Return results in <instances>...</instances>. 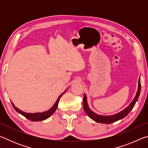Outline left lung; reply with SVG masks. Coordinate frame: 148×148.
Returning a JSON list of instances; mask_svg holds the SVG:
<instances>
[{
	"instance_id": "obj_1",
	"label": "left lung",
	"mask_w": 148,
	"mask_h": 148,
	"mask_svg": "<svg viewBox=\"0 0 148 148\" xmlns=\"http://www.w3.org/2000/svg\"><path fill=\"white\" fill-rule=\"evenodd\" d=\"M140 89H141V84H140V79L139 78L138 89L136 97H134V100L132 101V102L130 104V105L128 107L126 108L124 110H123L122 112H119V113L117 114L112 115V116H99V115L95 114L93 112H92L91 110L89 109L88 104H87L86 95H84V101H83L84 109L85 110V112H86V114H87V116H88L90 118L92 119V120H94L95 121H96L97 123H106V124L112 123L123 119V117L127 116V115L129 114V112L131 111L132 108H133V107L135 105V103H136V101H138V99L139 95L140 93Z\"/></svg>"
}]
</instances>
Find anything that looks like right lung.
<instances>
[{
	"mask_svg": "<svg viewBox=\"0 0 148 148\" xmlns=\"http://www.w3.org/2000/svg\"><path fill=\"white\" fill-rule=\"evenodd\" d=\"M63 92V93H64ZM63 93H62L60 96L59 97V98L57 99V101L55 104L53 106V107L51 108H50L48 111L47 112H42V113H34V114H32V113H25V112H24L23 111H21V110H20L19 109L17 108L16 106H14V104L12 103V106L14 108V109L16 110V111L18 112V113L21 114L22 116H23L24 117H25L27 119H28L29 120H31V121H42V120H45L47 118H48L50 116H51L52 114H53L55 111H56L57 106H58V103H59V99L61 98V96Z\"/></svg>",
	"mask_w": 148,
	"mask_h": 148,
	"instance_id": "1",
	"label": "right lung"
}]
</instances>
